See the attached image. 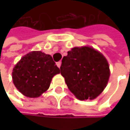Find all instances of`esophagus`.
Returning a JSON list of instances; mask_svg holds the SVG:
<instances>
[{"instance_id": "obj_1", "label": "esophagus", "mask_w": 130, "mask_h": 130, "mask_svg": "<svg viewBox=\"0 0 130 130\" xmlns=\"http://www.w3.org/2000/svg\"><path fill=\"white\" fill-rule=\"evenodd\" d=\"M61 64H62V62H56V65H57L59 68L61 67Z\"/></svg>"}]
</instances>
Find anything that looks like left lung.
Instances as JSON below:
<instances>
[{
  "mask_svg": "<svg viewBox=\"0 0 130 130\" xmlns=\"http://www.w3.org/2000/svg\"><path fill=\"white\" fill-rule=\"evenodd\" d=\"M60 70L68 88L80 100L99 96L110 77L105 57L90 46L72 48L63 57Z\"/></svg>",
  "mask_w": 130,
  "mask_h": 130,
  "instance_id": "left-lung-1",
  "label": "left lung"
}]
</instances>
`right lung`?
I'll return each instance as SVG.
<instances>
[{"mask_svg": "<svg viewBox=\"0 0 130 130\" xmlns=\"http://www.w3.org/2000/svg\"><path fill=\"white\" fill-rule=\"evenodd\" d=\"M60 73L50 55L32 51L24 56L12 72L16 89L24 95L37 98L50 87L52 78Z\"/></svg>", "mask_w": 130, "mask_h": 130, "instance_id": "obj_1", "label": "right lung"}]
</instances>
